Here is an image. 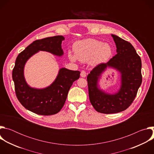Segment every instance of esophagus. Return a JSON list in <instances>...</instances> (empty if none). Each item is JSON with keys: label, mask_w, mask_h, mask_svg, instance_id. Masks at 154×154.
<instances>
[{"label": "esophagus", "mask_w": 154, "mask_h": 154, "mask_svg": "<svg viewBox=\"0 0 154 154\" xmlns=\"http://www.w3.org/2000/svg\"><path fill=\"white\" fill-rule=\"evenodd\" d=\"M80 76L82 77H85L86 76V72L85 71H81V72H80Z\"/></svg>", "instance_id": "1"}]
</instances>
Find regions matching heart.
Returning a JSON list of instances; mask_svg holds the SVG:
<instances>
[{
    "label": "heart",
    "mask_w": 154,
    "mask_h": 154,
    "mask_svg": "<svg viewBox=\"0 0 154 154\" xmlns=\"http://www.w3.org/2000/svg\"><path fill=\"white\" fill-rule=\"evenodd\" d=\"M75 55L69 54L72 61L77 60L82 62L90 61L93 64L106 62L112 55L113 51L108 43L93 38H88L77 41L74 45Z\"/></svg>",
    "instance_id": "1"
}]
</instances>
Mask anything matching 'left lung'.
I'll list each match as a JSON object with an SVG mask.
<instances>
[{"label": "left lung", "instance_id": "1", "mask_svg": "<svg viewBox=\"0 0 154 154\" xmlns=\"http://www.w3.org/2000/svg\"><path fill=\"white\" fill-rule=\"evenodd\" d=\"M116 46L117 54L106 63L97 65L87 76L89 97L96 110L104 114L116 113L126 109L132 103L142 83L141 60L128 41L112 35ZM122 73V86L118 93L108 95L97 88L98 79L107 67Z\"/></svg>", "mask_w": 154, "mask_h": 154}]
</instances>
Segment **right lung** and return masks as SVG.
I'll list each match as a JSON object with an SVG mask.
<instances>
[{
    "mask_svg": "<svg viewBox=\"0 0 154 154\" xmlns=\"http://www.w3.org/2000/svg\"><path fill=\"white\" fill-rule=\"evenodd\" d=\"M61 35L45 38L33 41L17 57L12 77L16 97L20 103L29 111L41 115H52L58 113L66 100L73 82L80 77V72L61 68L54 82L45 89L30 88L24 77V67L27 60L39 51L55 55L63 54Z\"/></svg>",
    "mask_w": 154,
    "mask_h": 154,
    "instance_id": "add662e5",
    "label": "right lung"
}]
</instances>
